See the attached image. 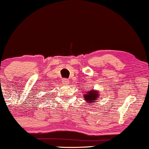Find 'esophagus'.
Returning a JSON list of instances; mask_svg holds the SVG:
<instances>
[{
  "instance_id": "obj_1",
  "label": "esophagus",
  "mask_w": 149,
  "mask_h": 149,
  "mask_svg": "<svg viewBox=\"0 0 149 149\" xmlns=\"http://www.w3.org/2000/svg\"><path fill=\"white\" fill-rule=\"evenodd\" d=\"M63 84H65V85H68L69 82V80H67V79H63Z\"/></svg>"
}]
</instances>
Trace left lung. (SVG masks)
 <instances>
[{"label":"left lung","instance_id":"left-lung-1","mask_svg":"<svg viewBox=\"0 0 149 149\" xmlns=\"http://www.w3.org/2000/svg\"><path fill=\"white\" fill-rule=\"evenodd\" d=\"M89 89V88H88ZM99 91L97 90L91 89L87 90L84 94V100L89 104V106L92 104L97 102V100L99 99Z\"/></svg>","mask_w":149,"mask_h":149}]
</instances>
